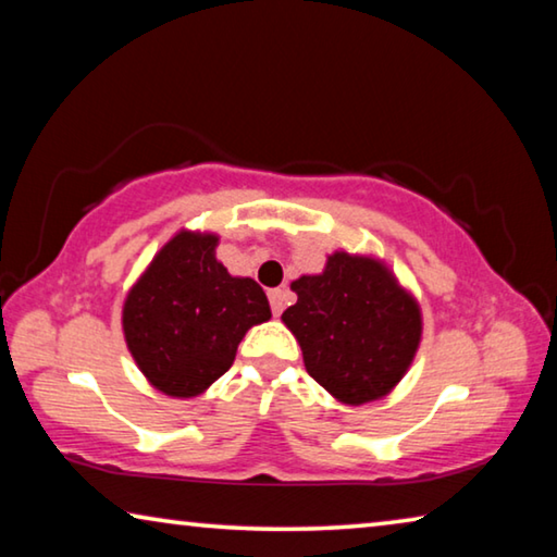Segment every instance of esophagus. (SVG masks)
Segmentation results:
<instances>
[{"label":"esophagus","mask_w":557,"mask_h":557,"mask_svg":"<svg viewBox=\"0 0 557 557\" xmlns=\"http://www.w3.org/2000/svg\"><path fill=\"white\" fill-rule=\"evenodd\" d=\"M268 297H270L272 314L280 317V314H282V309H285V305H287V292H285V289H270V292H268Z\"/></svg>","instance_id":"esophagus-1"}]
</instances>
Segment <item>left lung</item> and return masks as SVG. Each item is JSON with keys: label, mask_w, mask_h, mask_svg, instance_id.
<instances>
[{"label": "left lung", "mask_w": 557, "mask_h": 557, "mask_svg": "<svg viewBox=\"0 0 557 557\" xmlns=\"http://www.w3.org/2000/svg\"><path fill=\"white\" fill-rule=\"evenodd\" d=\"M297 305L282 322L301 346L307 373L346 405L388 395L422 336L420 307L375 258L329 256L322 275L292 282Z\"/></svg>", "instance_id": "8db88e82"}]
</instances>
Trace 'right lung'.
Returning <instances> with one entry per match:
<instances>
[{"instance_id": "obj_1", "label": "right lung", "mask_w": 557, "mask_h": 557, "mask_svg": "<svg viewBox=\"0 0 557 557\" xmlns=\"http://www.w3.org/2000/svg\"><path fill=\"white\" fill-rule=\"evenodd\" d=\"M215 245L213 233H176L122 307L132 358L172 398H194L219 381L245 332L272 317L262 287L233 277L215 260Z\"/></svg>"}]
</instances>
